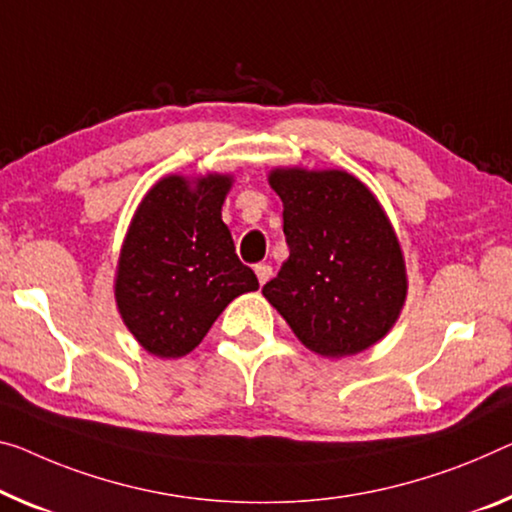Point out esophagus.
<instances>
[{"label": "esophagus", "mask_w": 512, "mask_h": 512, "mask_svg": "<svg viewBox=\"0 0 512 512\" xmlns=\"http://www.w3.org/2000/svg\"><path fill=\"white\" fill-rule=\"evenodd\" d=\"M254 272H256L258 281H261V286H263L265 281H270V277H272V267L265 265V263H258V265L254 267Z\"/></svg>", "instance_id": "1"}]
</instances>
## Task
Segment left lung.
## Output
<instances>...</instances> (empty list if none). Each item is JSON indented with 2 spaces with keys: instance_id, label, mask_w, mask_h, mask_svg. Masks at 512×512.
<instances>
[{
  "instance_id": "left-lung-1",
  "label": "left lung",
  "mask_w": 512,
  "mask_h": 512,
  "mask_svg": "<svg viewBox=\"0 0 512 512\" xmlns=\"http://www.w3.org/2000/svg\"><path fill=\"white\" fill-rule=\"evenodd\" d=\"M288 261L263 295L306 348L345 357L371 348L403 309L400 245L364 183L345 171L277 169Z\"/></svg>"
}]
</instances>
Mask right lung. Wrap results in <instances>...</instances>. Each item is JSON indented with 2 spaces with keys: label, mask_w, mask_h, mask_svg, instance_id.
I'll use <instances>...</instances> for the list:
<instances>
[{
  "label": "right lung",
  "mask_w": 512,
  "mask_h": 512,
  "mask_svg": "<svg viewBox=\"0 0 512 512\" xmlns=\"http://www.w3.org/2000/svg\"><path fill=\"white\" fill-rule=\"evenodd\" d=\"M229 176L162 178L132 219L121 249L116 304L151 355L192 352L226 304L258 288L222 222Z\"/></svg>",
  "instance_id": "1"
}]
</instances>
